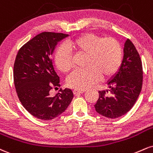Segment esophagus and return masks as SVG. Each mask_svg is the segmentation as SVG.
<instances>
[{"label":"esophagus","instance_id":"esophagus-1","mask_svg":"<svg viewBox=\"0 0 153 153\" xmlns=\"http://www.w3.org/2000/svg\"><path fill=\"white\" fill-rule=\"evenodd\" d=\"M85 91V90L75 89L74 91H73V93H74L75 95H78V94H80V93H84Z\"/></svg>","mask_w":153,"mask_h":153}]
</instances>
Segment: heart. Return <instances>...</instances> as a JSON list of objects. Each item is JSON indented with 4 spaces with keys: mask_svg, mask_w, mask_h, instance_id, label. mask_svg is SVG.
Masks as SVG:
<instances>
[{
    "mask_svg": "<svg viewBox=\"0 0 153 153\" xmlns=\"http://www.w3.org/2000/svg\"><path fill=\"white\" fill-rule=\"evenodd\" d=\"M67 48L59 49L56 53L57 68L67 73L73 68L72 52L85 56V68L77 70L67 79V85L72 88L85 90L95 84L99 78H106L116 73L123 61V49L115 38L86 33L71 40Z\"/></svg>",
    "mask_w": 153,
    "mask_h": 153,
    "instance_id": "heart-1",
    "label": "heart"
}]
</instances>
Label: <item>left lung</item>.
<instances>
[{
	"label": "left lung",
	"instance_id": "obj_1",
	"mask_svg": "<svg viewBox=\"0 0 153 153\" xmlns=\"http://www.w3.org/2000/svg\"><path fill=\"white\" fill-rule=\"evenodd\" d=\"M143 65L137 49L128 39L124 57L117 74L109 81L108 91H99L95 105L97 113L108 118H117L135 105L143 86Z\"/></svg>",
	"mask_w": 153,
	"mask_h": 153
}]
</instances>
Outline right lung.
<instances>
[{"label":"right lung","instance_id":"add662e5","mask_svg":"<svg viewBox=\"0 0 153 153\" xmlns=\"http://www.w3.org/2000/svg\"><path fill=\"white\" fill-rule=\"evenodd\" d=\"M68 35L43 32L19 49L13 65V80L22 105L34 117L50 120L62 114L73 98L71 89H60L50 95L53 88L60 87L53 68L52 56L59 41Z\"/></svg>","mask_w":153,"mask_h":153}]
</instances>
